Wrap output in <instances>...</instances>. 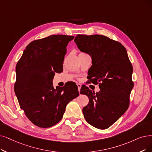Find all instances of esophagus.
I'll use <instances>...</instances> for the list:
<instances>
[{
  "instance_id": "1",
  "label": "esophagus",
  "mask_w": 152,
  "mask_h": 152,
  "mask_svg": "<svg viewBox=\"0 0 152 152\" xmlns=\"http://www.w3.org/2000/svg\"><path fill=\"white\" fill-rule=\"evenodd\" d=\"M76 84H77V88H78V91L80 92V89H81V84H80V83H77Z\"/></svg>"
}]
</instances>
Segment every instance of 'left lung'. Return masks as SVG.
I'll return each mask as SVG.
<instances>
[{
  "instance_id": "1",
  "label": "left lung",
  "mask_w": 152,
  "mask_h": 152,
  "mask_svg": "<svg viewBox=\"0 0 152 152\" xmlns=\"http://www.w3.org/2000/svg\"><path fill=\"white\" fill-rule=\"evenodd\" d=\"M75 42L79 50L91 56L89 80L99 84L101 89L95 93L86 86L81 88L80 93L86 95L89 100L83 109L84 117L93 127L106 129L129 106L134 87L132 65L124 46L105 36L77 35Z\"/></svg>"
}]
</instances>
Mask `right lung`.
Instances as JSON below:
<instances>
[{"instance_id":"add662e5","label":"right lung","mask_w":152,"mask_h":152,"mask_svg":"<svg viewBox=\"0 0 152 152\" xmlns=\"http://www.w3.org/2000/svg\"><path fill=\"white\" fill-rule=\"evenodd\" d=\"M74 38L53 35L33 41L17 64L14 91L20 107L39 127L58 123L66 105L79 96L75 84L54 88L52 83L55 72L63 71L66 47Z\"/></svg>"}]
</instances>
